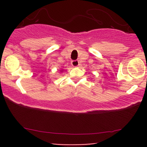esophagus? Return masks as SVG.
I'll return each instance as SVG.
<instances>
[{
    "label": "esophagus",
    "mask_w": 147,
    "mask_h": 147,
    "mask_svg": "<svg viewBox=\"0 0 147 147\" xmlns=\"http://www.w3.org/2000/svg\"><path fill=\"white\" fill-rule=\"evenodd\" d=\"M71 64L73 67H78L79 65V63L77 60H74L71 61Z\"/></svg>",
    "instance_id": "1"
}]
</instances>
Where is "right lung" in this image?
<instances>
[{
	"instance_id": "1",
	"label": "right lung",
	"mask_w": 147,
	"mask_h": 147,
	"mask_svg": "<svg viewBox=\"0 0 147 147\" xmlns=\"http://www.w3.org/2000/svg\"><path fill=\"white\" fill-rule=\"evenodd\" d=\"M60 72H62V70H60Z\"/></svg>"
}]
</instances>
